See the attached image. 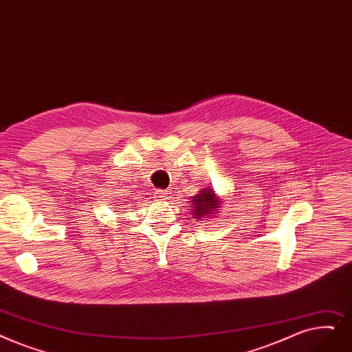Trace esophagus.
Masks as SVG:
<instances>
[{
    "label": "esophagus",
    "instance_id": "obj_1",
    "mask_svg": "<svg viewBox=\"0 0 352 352\" xmlns=\"http://www.w3.org/2000/svg\"><path fill=\"white\" fill-rule=\"evenodd\" d=\"M155 194H157L160 200H166V198H168V191H165V190H157Z\"/></svg>",
    "mask_w": 352,
    "mask_h": 352
}]
</instances>
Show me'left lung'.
Listing matches in <instances>:
<instances>
[{"label": "left lung", "instance_id": "1", "mask_svg": "<svg viewBox=\"0 0 352 352\" xmlns=\"http://www.w3.org/2000/svg\"><path fill=\"white\" fill-rule=\"evenodd\" d=\"M192 216L201 219L204 216H211L219 208V197L212 190H201L200 194L192 197Z\"/></svg>", "mask_w": 352, "mask_h": 352}]
</instances>
